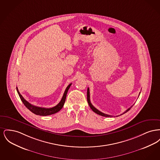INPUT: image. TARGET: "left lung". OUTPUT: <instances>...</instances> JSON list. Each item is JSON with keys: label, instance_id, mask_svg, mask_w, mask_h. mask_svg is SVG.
Listing matches in <instances>:
<instances>
[{"label": "left lung", "instance_id": "obj_1", "mask_svg": "<svg viewBox=\"0 0 160 160\" xmlns=\"http://www.w3.org/2000/svg\"><path fill=\"white\" fill-rule=\"evenodd\" d=\"M87 100H88V102L89 106L91 107V108L92 110H93V112H94L96 113L97 114L101 115V116H104V117H112V116H111V115H108V114H105V113H102L101 112L99 111L98 109H97L95 107L93 106L91 102V101H90V92H89V88H88V91H87ZM132 106H133V105H132V106L130 107L129 108H128L125 112H124L122 114H121V115L124 114V113H127V112H128Z\"/></svg>", "mask_w": 160, "mask_h": 160}]
</instances>
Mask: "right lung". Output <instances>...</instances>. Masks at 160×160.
I'll list each match as a JSON object with an SVG mask.
<instances>
[{
  "mask_svg": "<svg viewBox=\"0 0 160 160\" xmlns=\"http://www.w3.org/2000/svg\"><path fill=\"white\" fill-rule=\"evenodd\" d=\"M72 83L69 84L68 86H67V88H66L65 91L64 92L61 101L59 102V103L56 105V106L52 107V108H44V107H40L35 106L32 104H31V103H29V102H28L26 99H24L22 97V95L20 94V92L18 91V89L17 88V87L16 88L17 89V91L18 92V94L20 98V99L22 100V101L23 102L24 105L31 112H32L33 113L37 114V115H39V116H48V115H51V114H54L57 112H58L59 111H60L62 108L63 106L64 103L65 102V99L67 97V94L68 91Z\"/></svg>",
  "mask_w": 160,
  "mask_h": 160,
  "instance_id": "right-lung-1",
  "label": "right lung"
}]
</instances>
